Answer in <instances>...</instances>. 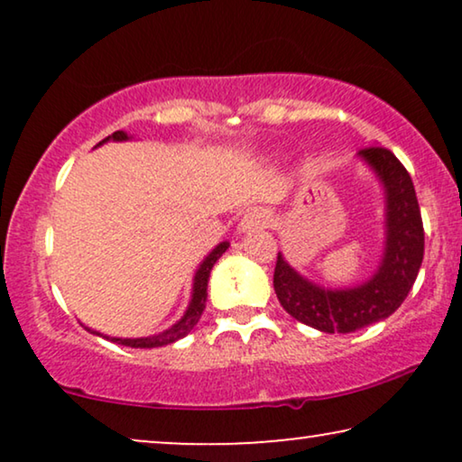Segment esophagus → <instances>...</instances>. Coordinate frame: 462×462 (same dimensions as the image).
I'll return each instance as SVG.
<instances>
[{"label": "esophagus", "instance_id": "esophagus-1", "mask_svg": "<svg viewBox=\"0 0 462 462\" xmlns=\"http://www.w3.org/2000/svg\"><path fill=\"white\" fill-rule=\"evenodd\" d=\"M267 225H269V212L263 210V208H254V210L244 214L242 223H239V229L258 231V229H264Z\"/></svg>", "mask_w": 462, "mask_h": 462}]
</instances>
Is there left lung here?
<instances>
[{
    "label": "left lung",
    "mask_w": 462,
    "mask_h": 462,
    "mask_svg": "<svg viewBox=\"0 0 462 462\" xmlns=\"http://www.w3.org/2000/svg\"><path fill=\"white\" fill-rule=\"evenodd\" d=\"M359 155L376 170L387 189V248L378 273L351 290H321L296 273L277 254L273 288L294 319L334 334L376 324L406 300L425 254V229L416 191L403 163L384 147H365Z\"/></svg>",
    "instance_id": "obj_1"
}]
</instances>
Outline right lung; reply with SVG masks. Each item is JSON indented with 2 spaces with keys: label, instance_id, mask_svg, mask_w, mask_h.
I'll use <instances>...</instances> for the list:
<instances>
[{
  "label": "right lung",
  "instance_id": "obj_1",
  "mask_svg": "<svg viewBox=\"0 0 462 462\" xmlns=\"http://www.w3.org/2000/svg\"><path fill=\"white\" fill-rule=\"evenodd\" d=\"M109 138H113V141H125V138H128V134H125V132H122V130H117V132H113L111 136H106L105 141H109ZM226 245H229L226 242L217 245V248L212 250V254L208 256L204 263H201L198 275H195L191 305H189L185 318H182L179 324H174L166 332L157 334V337H147V338H109V340H113V343H119V345H125V346H136V349H138V346H141V349H151V346H163V345L176 343V340L182 338V337H187V334L193 330V326L199 321L201 313H204L206 299H208V277H210V271L214 267V263H217L218 258L223 256V252L226 250ZM92 334H97V332H92Z\"/></svg>",
  "mask_w": 462,
  "mask_h": 462
}]
</instances>
